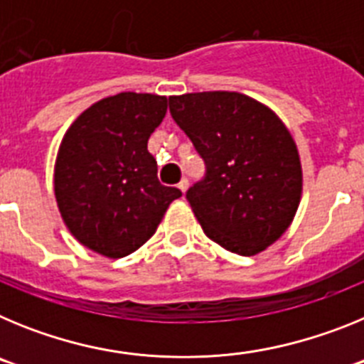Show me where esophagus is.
<instances>
[{"label":"esophagus","instance_id":"1","mask_svg":"<svg viewBox=\"0 0 364 364\" xmlns=\"http://www.w3.org/2000/svg\"><path fill=\"white\" fill-rule=\"evenodd\" d=\"M188 188H189L188 178H182V180H180V184H178V189H180V191L186 193V191H188Z\"/></svg>","mask_w":364,"mask_h":364}]
</instances>
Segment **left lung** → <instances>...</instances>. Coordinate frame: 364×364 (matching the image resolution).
<instances>
[{"label": "left lung", "mask_w": 364, "mask_h": 364, "mask_svg": "<svg viewBox=\"0 0 364 364\" xmlns=\"http://www.w3.org/2000/svg\"><path fill=\"white\" fill-rule=\"evenodd\" d=\"M169 111L205 162L204 180L186 193L204 233L237 255L264 252L290 228L302 195L288 127L268 105L231 91L169 96Z\"/></svg>", "instance_id": "8db88e82"}]
</instances>
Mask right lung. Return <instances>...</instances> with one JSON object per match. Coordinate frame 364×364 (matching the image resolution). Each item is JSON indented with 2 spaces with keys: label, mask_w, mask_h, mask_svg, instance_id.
Instances as JSON below:
<instances>
[{
  "label": "right lung",
  "mask_w": 364,
  "mask_h": 364,
  "mask_svg": "<svg viewBox=\"0 0 364 364\" xmlns=\"http://www.w3.org/2000/svg\"><path fill=\"white\" fill-rule=\"evenodd\" d=\"M167 98L149 92L107 96L70 124L54 164V197L67 230L109 259L136 252L153 237L180 189L159 182L147 151Z\"/></svg>",
  "instance_id": "add662e5"
}]
</instances>
